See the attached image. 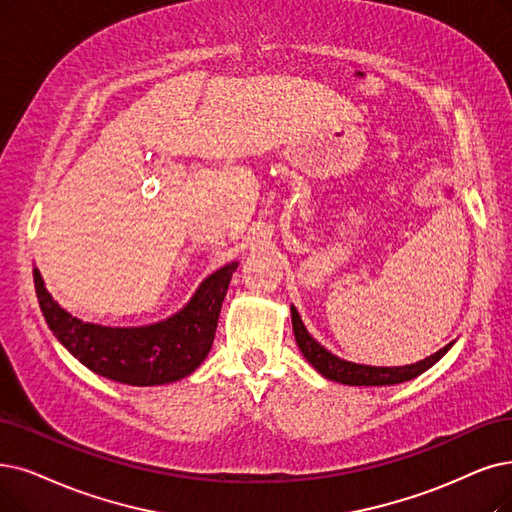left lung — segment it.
<instances>
[{
    "instance_id": "8db88e82",
    "label": "left lung",
    "mask_w": 512,
    "mask_h": 512,
    "mask_svg": "<svg viewBox=\"0 0 512 512\" xmlns=\"http://www.w3.org/2000/svg\"><path fill=\"white\" fill-rule=\"evenodd\" d=\"M292 325H294V336L298 342V349L302 351L306 361H309L321 376L330 378L334 382L351 384V386H388V384L407 382V380L420 376L422 372H426L431 365H435L447 353L449 346H452V344H447L435 355L426 357L418 363H412V365L372 367V365H357L351 361L338 359L330 351H325L323 346L317 340H313L309 332H306V327L294 306H292Z\"/></svg>"
}]
</instances>
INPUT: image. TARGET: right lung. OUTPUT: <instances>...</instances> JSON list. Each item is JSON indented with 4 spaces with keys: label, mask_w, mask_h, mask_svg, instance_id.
I'll return each mask as SVG.
<instances>
[{
    "label": "right lung",
    "mask_w": 512,
    "mask_h": 512,
    "mask_svg": "<svg viewBox=\"0 0 512 512\" xmlns=\"http://www.w3.org/2000/svg\"><path fill=\"white\" fill-rule=\"evenodd\" d=\"M235 269L237 262L222 267L199 285L185 309L147 327H102L79 321L54 302L37 269L33 281L48 327L77 361L115 382L155 386L189 376L208 357Z\"/></svg>",
    "instance_id": "right-lung-1"
}]
</instances>
